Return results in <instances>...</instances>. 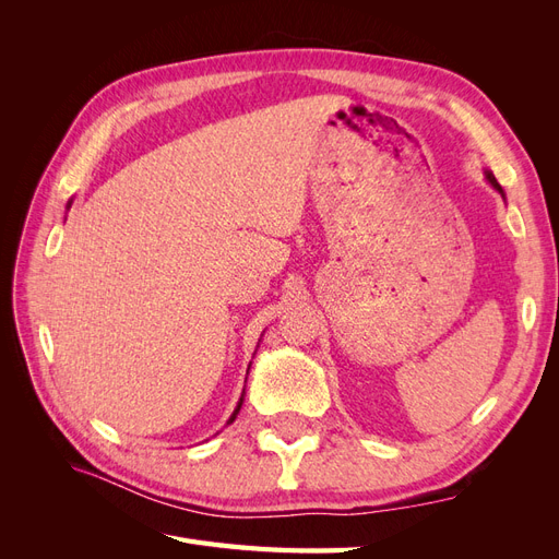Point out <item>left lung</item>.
Here are the masks:
<instances>
[{
  "label": "left lung",
  "instance_id": "1",
  "mask_svg": "<svg viewBox=\"0 0 559 559\" xmlns=\"http://www.w3.org/2000/svg\"><path fill=\"white\" fill-rule=\"evenodd\" d=\"M485 179H487L489 183H492V189H495V191H499V193H501V198L506 200V193H503V189H501V186H499V181L495 179V175H492V173H489V170H485Z\"/></svg>",
  "mask_w": 559,
  "mask_h": 559
}]
</instances>
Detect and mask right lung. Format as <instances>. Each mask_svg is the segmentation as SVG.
<instances>
[{
  "label": "right lung",
  "mask_w": 559,
  "mask_h": 559,
  "mask_svg": "<svg viewBox=\"0 0 559 559\" xmlns=\"http://www.w3.org/2000/svg\"><path fill=\"white\" fill-rule=\"evenodd\" d=\"M70 205H72V202H67V210H70ZM247 373H249V368H247ZM242 401H245V392H242V396H240L238 405H235V411H233V415L228 417V425H233V421H235V417H238V413H240V408H242Z\"/></svg>",
  "instance_id": "right-lung-1"
}]
</instances>
